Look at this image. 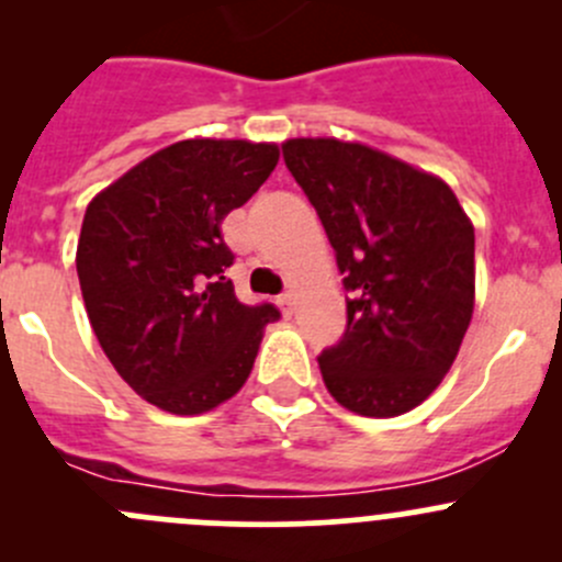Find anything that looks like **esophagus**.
<instances>
[{
    "label": "esophagus",
    "mask_w": 562,
    "mask_h": 562,
    "mask_svg": "<svg viewBox=\"0 0 562 562\" xmlns=\"http://www.w3.org/2000/svg\"><path fill=\"white\" fill-rule=\"evenodd\" d=\"M277 302H280V307L285 310V315H291L293 313V304H296V296H293V291H285L280 299H277Z\"/></svg>",
    "instance_id": "34e87169"
}]
</instances>
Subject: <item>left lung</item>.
Listing matches in <instances>:
<instances>
[{
	"mask_svg": "<svg viewBox=\"0 0 562 562\" xmlns=\"http://www.w3.org/2000/svg\"><path fill=\"white\" fill-rule=\"evenodd\" d=\"M282 157L348 291V328L317 356L328 394L359 416L413 411L451 370L473 317L468 214L443 179L364 144L293 138Z\"/></svg>",
	"mask_w": 562,
	"mask_h": 562,
	"instance_id": "left-lung-1",
	"label": "left lung"
}]
</instances>
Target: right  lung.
Segmentation results:
<instances>
[{
	"label": "right lung",
	"instance_id": "add662e5",
	"mask_svg": "<svg viewBox=\"0 0 562 562\" xmlns=\"http://www.w3.org/2000/svg\"><path fill=\"white\" fill-rule=\"evenodd\" d=\"M280 160L274 144L195 138L130 168L87 206L76 269L89 323L135 394L176 416L231 400L274 304H241L223 220Z\"/></svg>",
	"mask_w": 562,
	"mask_h": 562
}]
</instances>
